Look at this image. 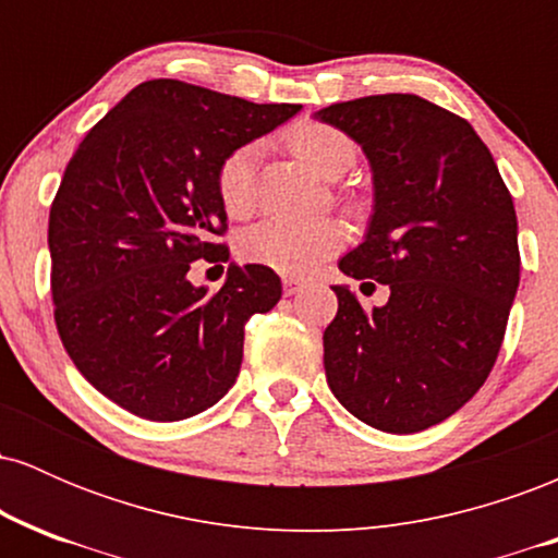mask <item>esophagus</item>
Returning a JSON list of instances; mask_svg holds the SVG:
<instances>
[{
	"mask_svg": "<svg viewBox=\"0 0 558 558\" xmlns=\"http://www.w3.org/2000/svg\"><path fill=\"white\" fill-rule=\"evenodd\" d=\"M306 288L304 280L299 278H283V293L286 296H296V293H301Z\"/></svg>",
	"mask_w": 558,
	"mask_h": 558,
	"instance_id": "34e87169",
	"label": "esophagus"
}]
</instances>
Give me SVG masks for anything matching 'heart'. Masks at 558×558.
I'll return each mask as SVG.
<instances>
[{
  "label": "heart",
  "instance_id": "heart-1",
  "mask_svg": "<svg viewBox=\"0 0 558 558\" xmlns=\"http://www.w3.org/2000/svg\"><path fill=\"white\" fill-rule=\"evenodd\" d=\"M286 144L306 168L319 178L336 181L354 165V141L336 125L304 120L288 128ZM257 146L241 144L220 159L215 170V189L222 209L230 217H246L254 207V172H257ZM345 243V228L332 217L319 220H262L239 239L241 259L262 265L288 278L310 275L323 259L332 257Z\"/></svg>",
  "mask_w": 558,
  "mask_h": 558
}]
</instances>
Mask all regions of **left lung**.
<instances>
[{"label": "left lung", "instance_id": "8db88e82", "mask_svg": "<svg viewBox=\"0 0 558 558\" xmlns=\"http://www.w3.org/2000/svg\"><path fill=\"white\" fill-rule=\"evenodd\" d=\"M317 118L362 146L375 181L367 239L338 267L390 291L386 306L364 310L332 286L328 386L369 427L427 430L462 409L498 360L520 286L514 202L472 125L422 96H362Z\"/></svg>", "mask_w": 558, "mask_h": 558}]
</instances>
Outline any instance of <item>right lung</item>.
Here are the masks:
<instances>
[{
	"label": "right lung",
	"instance_id": "add662e5",
	"mask_svg": "<svg viewBox=\"0 0 558 558\" xmlns=\"http://www.w3.org/2000/svg\"><path fill=\"white\" fill-rule=\"evenodd\" d=\"M299 105H254L175 78L144 81L96 123L49 209L54 323L78 373L155 422L194 417L228 393L243 328L280 301V278L230 265L220 291L189 280L228 262L215 170Z\"/></svg>",
	"mask_w": 558,
	"mask_h": 558
}]
</instances>
